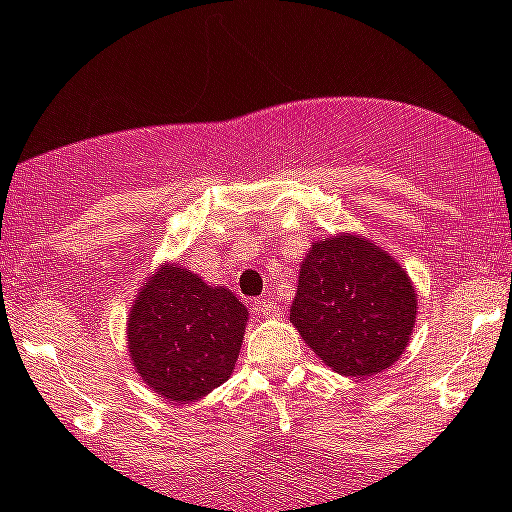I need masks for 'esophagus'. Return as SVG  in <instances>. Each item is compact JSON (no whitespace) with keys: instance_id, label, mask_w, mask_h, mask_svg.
<instances>
[{"instance_id":"34e87169","label":"esophagus","mask_w":512,"mask_h":512,"mask_svg":"<svg viewBox=\"0 0 512 512\" xmlns=\"http://www.w3.org/2000/svg\"><path fill=\"white\" fill-rule=\"evenodd\" d=\"M252 309H255L257 314H262V317H275L277 314V302L272 297H265V299H260V302H255L252 304Z\"/></svg>"}]
</instances>
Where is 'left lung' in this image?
I'll list each match as a JSON object with an SVG mask.
<instances>
[{
  "mask_svg": "<svg viewBox=\"0 0 512 512\" xmlns=\"http://www.w3.org/2000/svg\"><path fill=\"white\" fill-rule=\"evenodd\" d=\"M289 319L327 366L371 376L394 364L416 322V292L394 257L364 237L314 242Z\"/></svg>",
  "mask_w": 512,
  "mask_h": 512,
  "instance_id": "obj_1",
  "label": "left lung"
}]
</instances>
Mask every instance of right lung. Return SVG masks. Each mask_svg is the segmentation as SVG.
<instances>
[{
  "label": "right lung",
  "mask_w": 512,
  "mask_h": 512,
  "mask_svg": "<svg viewBox=\"0 0 512 512\" xmlns=\"http://www.w3.org/2000/svg\"><path fill=\"white\" fill-rule=\"evenodd\" d=\"M247 309L225 287L165 265L143 285L128 317V349L138 374L163 399L190 404L232 374Z\"/></svg>",
  "instance_id": "add662e5"
}]
</instances>
